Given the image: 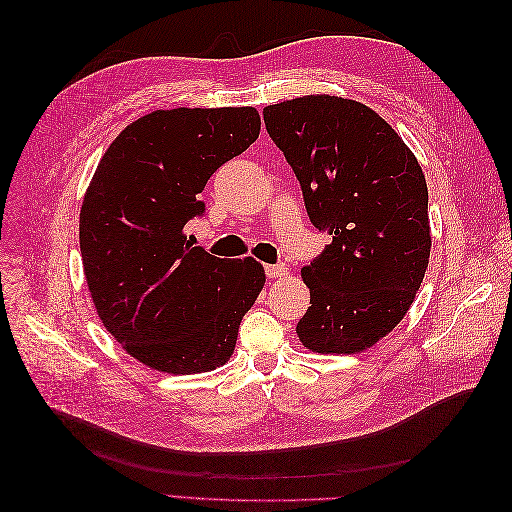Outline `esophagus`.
<instances>
[{"instance_id": "obj_1", "label": "esophagus", "mask_w": 512, "mask_h": 512, "mask_svg": "<svg viewBox=\"0 0 512 512\" xmlns=\"http://www.w3.org/2000/svg\"><path fill=\"white\" fill-rule=\"evenodd\" d=\"M265 271H267V277H269V280H280V277L288 275L286 265H267V267H265Z\"/></svg>"}]
</instances>
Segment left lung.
Wrapping results in <instances>:
<instances>
[{"instance_id":"1","label":"left lung","mask_w":512,"mask_h":512,"mask_svg":"<svg viewBox=\"0 0 512 512\" xmlns=\"http://www.w3.org/2000/svg\"><path fill=\"white\" fill-rule=\"evenodd\" d=\"M265 126L297 175L312 224L333 237L303 267L305 348L354 354L408 314L429 262L427 183L414 153L369 106L337 96L271 104Z\"/></svg>"}]
</instances>
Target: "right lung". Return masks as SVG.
Listing matches in <instances>:
<instances>
[{"label": "right lung", "instance_id": "right-lung-1", "mask_svg": "<svg viewBox=\"0 0 512 512\" xmlns=\"http://www.w3.org/2000/svg\"><path fill=\"white\" fill-rule=\"evenodd\" d=\"M260 134L252 106L173 108L132 121L102 156L79 241L96 312L134 359L166 374L224 365L265 286L254 258L224 260L185 237L200 192Z\"/></svg>", "mask_w": 512, "mask_h": 512}]
</instances>
